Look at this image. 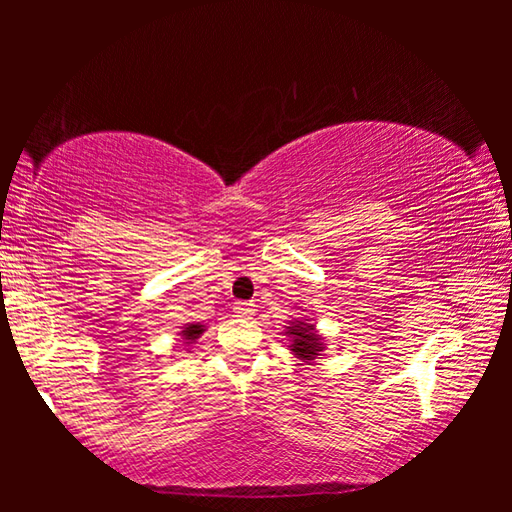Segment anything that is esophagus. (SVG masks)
Wrapping results in <instances>:
<instances>
[{
  "mask_svg": "<svg viewBox=\"0 0 512 512\" xmlns=\"http://www.w3.org/2000/svg\"><path fill=\"white\" fill-rule=\"evenodd\" d=\"M232 311H235L237 318H250L255 314V307L250 305V302H235V307H232Z\"/></svg>",
  "mask_w": 512,
  "mask_h": 512,
  "instance_id": "34e87169",
  "label": "esophagus"
}]
</instances>
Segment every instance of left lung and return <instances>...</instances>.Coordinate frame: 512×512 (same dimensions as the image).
Here are the masks:
<instances>
[{
	"mask_svg": "<svg viewBox=\"0 0 512 512\" xmlns=\"http://www.w3.org/2000/svg\"><path fill=\"white\" fill-rule=\"evenodd\" d=\"M287 336H291V343L287 348L291 350L293 357L298 361L307 363L311 366L316 359H323V350H325V343H323V336L316 332V327L309 323V320H291L287 332Z\"/></svg>",
	"mask_w": 512,
	"mask_h": 512,
	"instance_id": "left-lung-1",
	"label": "left lung"
}]
</instances>
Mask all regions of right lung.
Wrapping results in <instances>:
<instances>
[{
  "label": "right lung",
  "instance_id": "obj_1",
  "mask_svg": "<svg viewBox=\"0 0 512 512\" xmlns=\"http://www.w3.org/2000/svg\"><path fill=\"white\" fill-rule=\"evenodd\" d=\"M203 332H205V325H201V323H187L183 329H180V336H183L185 343H194Z\"/></svg>",
  "mask_w": 512,
  "mask_h": 512
}]
</instances>
